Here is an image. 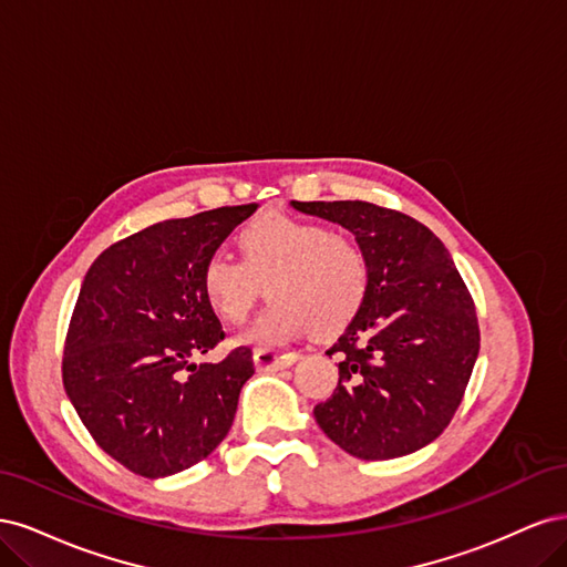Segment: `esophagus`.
<instances>
[{"instance_id":"esophagus-1","label":"esophagus","mask_w":567,"mask_h":567,"mask_svg":"<svg viewBox=\"0 0 567 567\" xmlns=\"http://www.w3.org/2000/svg\"><path fill=\"white\" fill-rule=\"evenodd\" d=\"M298 352H277V350H255L252 352V362L257 371H279L288 369L298 362Z\"/></svg>"}]
</instances>
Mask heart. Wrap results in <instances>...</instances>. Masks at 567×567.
I'll list each match as a JSON object with an SVG mask.
<instances>
[{"instance_id": "1", "label": "heart", "mask_w": 567, "mask_h": 567, "mask_svg": "<svg viewBox=\"0 0 567 567\" xmlns=\"http://www.w3.org/2000/svg\"><path fill=\"white\" fill-rule=\"evenodd\" d=\"M241 260L215 252L200 269L205 305L229 323L248 317L265 293L271 302L238 346H279L300 338L310 323L331 336L362 310L371 288L367 252L319 221L267 213L250 219L236 236Z\"/></svg>"}]
</instances>
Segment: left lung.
<instances>
[{
    "instance_id": "1",
    "label": "left lung",
    "mask_w": 567,
    "mask_h": 567,
    "mask_svg": "<svg viewBox=\"0 0 567 567\" xmlns=\"http://www.w3.org/2000/svg\"><path fill=\"white\" fill-rule=\"evenodd\" d=\"M346 227L371 265L362 310L326 354L340 381L315 406L321 431L357 458H398L450 425L480 350L475 305L440 238L367 200H290Z\"/></svg>"
}]
</instances>
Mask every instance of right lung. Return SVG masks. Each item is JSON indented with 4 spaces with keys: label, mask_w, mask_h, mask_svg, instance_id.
Here are the masks:
<instances>
[{
    "label": "right lung",
    "mask_w": 567,
    "mask_h": 567,
    "mask_svg": "<svg viewBox=\"0 0 567 567\" xmlns=\"http://www.w3.org/2000/svg\"><path fill=\"white\" fill-rule=\"evenodd\" d=\"M257 203L165 219L101 252L68 326L63 388L109 456L136 475L192 468L227 437L255 373L248 348L196 364L225 331L200 269Z\"/></svg>",
    "instance_id": "obj_1"
}]
</instances>
